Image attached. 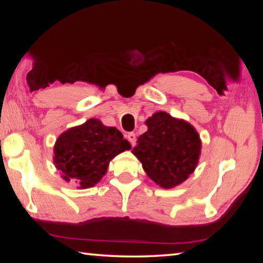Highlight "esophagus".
Returning a JSON list of instances; mask_svg holds the SVG:
<instances>
[{
	"label": "esophagus",
	"mask_w": 263,
	"mask_h": 263,
	"mask_svg": "<svg viewBox=\"0 0 263 263\" xmlns=\"http://www.w3.org/2000/svg\"><path fill=\"white\" fill-rule=\"evenodd\" d=\"M126 138H127V140L130 141V144L132 145V146H135L136 145V141H137V138H136V133H133V132H130V133H127V136H126Z\"/></svg>",
	"instance_id": "34e87169"
}]
</instances>
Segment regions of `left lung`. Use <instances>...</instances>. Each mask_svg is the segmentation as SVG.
<instances>
[{
    "label": "left lung",
    "instance_id": "8db88e82",
    "mask_svg": "<svg viewBox=\"0 0 263 263\" xmlns=\"http://www.w3.org/2000/svg\"><path fill=\"white\" fill-rule=\"evenodd\" d=\"M148 130L132 149L151 180L169 189L193 174L201 155V139L193 125L163 111L146 121Z\"/></svg>",
    "mask_w": 263,
    "mask_h": 263
}]
</instances>
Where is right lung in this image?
Wrapping results in <instances>:
<instances>
[{
  "instance_id": "add662e5",
  "label": "right lung",
  "mask_w": 263,
  "mask_h": 263,
  "mask_svg": "<svg viewBox=\"0 0 263 263\" xmlns=\"http://www.w3.org/2000/svg\"><path fill=\"white\" fill-rule=\"evenodd\" d=\"M130 148V142L124 139L121 131L90 118L60 135L53 160L62 179L86 189L100 182L116 155Z\"/></svg>"
}]
</instances>
